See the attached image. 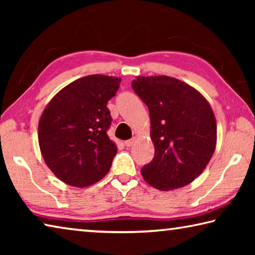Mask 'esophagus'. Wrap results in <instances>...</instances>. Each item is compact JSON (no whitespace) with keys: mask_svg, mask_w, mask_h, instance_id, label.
<instances>
[{"mask_svg":"<svg viewBox=\"0 0 255 255\" xmlns=\"http://www.w3.org/2000/svg\"><path fill=\"white\" fill-rule=\"evenodd\" d=\"M135 141H136V138H131V139H128V140L125 141V145H126L127 147H130V146L135 144Z\"/></svg>","mask_w":255,"mask_h":255,"instance_id":"34e87169","label":"esophagus"}]
</instances>
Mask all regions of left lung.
Segmentation results:
<instances>
[{
    "label": "left lung",
    "mask_w": 255,
    "mask_h": 255,
    "mask_svg": "<svg viewBox=\"0 0 255 255\" xmlns=\"http://www.w3.org/2000/svg\"><path fill=\"white\" fill-rule=\"evenodd\" d=\"M132 90L147 106L153 161L140 173L149 185L170 191L191 183L215 152L217 125L209 102L174 77L137 76Z\"/></svg>",
    "instance_id": "obj_1"
}]
</instances>
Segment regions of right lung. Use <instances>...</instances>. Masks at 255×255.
Wrapping results in <instances>:
<instances>
[{
	"mask_svg": "<svg viewBox=\"0 0 255 255\" xmlns=\"http://www.w3.org/2000/svg\"><path fill=\"white\" fill-rule=\"evenodd\" d=\"M120 77L88 75L72 82L51 99L38 125L45 163L64 183L84 188L109 172L117 146L108 136L107 103L117 93Z\"/></svg>",
	"mask_w": 255,
	"mask_h": 255,
	"instance_id": "1",
	"label": "right lung"
}]
</instances>
